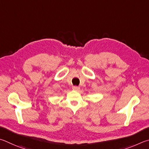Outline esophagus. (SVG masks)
Listing matches in <instances>:
<instances>
[{"label":"esophagus","instance_id":"34e87169","mask_svg":"<svg viewBox=\"0 0 149 149\" xmlns=\"http://www.w3.org/2000/svg\"><path fill=\"white\" fill-rule=\"evenodd\" d=\"M72 90L74 91H79L80 90V88L78 86H73L72 87Z\"/></svg>","mask_w":149,"mask_h":149}]
</instances>
